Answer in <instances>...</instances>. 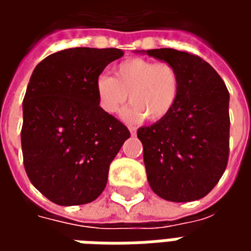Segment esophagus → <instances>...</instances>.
Here are the masks:
<instances>
[{
	"label": "esophagus",
	"mask_w": 251,
	"mask_h": 251,
	"mask_svg": "<svg viewBox=\"0 0 251 251\" xmlns=\"http://www.w3.org/2000/svg\"><path fill=\"white\" fill-rule=\"evenodd\" d=\"M129 131H130L131 136H134V134H136V129H134V127H129Z\"/></svg>",
	"instance_id": "34e87169"
}]
</instances>
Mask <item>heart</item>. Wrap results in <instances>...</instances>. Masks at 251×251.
<instances>
[{
	"label": "heart",
	"instance_id": "obj_1",
	"mask_svg": "<svg viewBox=\"0 0 251 251\" xmlns=\"http://www.w3.org/2000/svg\"><path fill=\"white\" fill-rule=\"evenodd\" d=\"M95 94L106 114L120 113L129 98L131 104L122 113L126 122H142L147 117L157 122L174 110L179 99L180 75L169 63L131 57L115 67L114 77L99 75Z\"/></svg>",
	"mask_w": 251,
	"mask_h": 251
}]
</instances>
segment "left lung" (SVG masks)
Returning <instances> with one entry per match:
<instances>
[{
  "instance_id": "left-lung-1",
  "label": "left lung",
  "mask_w": 251,
  "mask_h": 251,
  "mask_svg": "<svg viewBox=\"0 0 251 251\" xmlns=\"http://www.w3.org/2000/svg\"><path fill=\"white\" fill-rule=\"evenodd\" d=\"M136 52L172 64L180 75L174 110L137 130L149 185L169 201L201 199L218 184L228 160L226 84L208 63L188 52L172 48Z\"/></svg>"
}]
</instances>
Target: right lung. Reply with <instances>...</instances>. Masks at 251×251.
<instances>
[{
    "mask_svg": "<svg viewBox=\"0 0 251 251\" xmlns=\"http://www.w3.org/2000/svg\"><path fill=\"white\" fill-rule=\"evenodd\" d=\"M124 56L117 48H68L41 60L23 102L21 147L30 183L59 205L102 194L111 161L130 133L99 107L95 79Z\"/></svg>",
    "mask_w": 251,
    "mask_h": 251,
    "instance_id": "1",
    "label": "right lung"
}]
</instances>
